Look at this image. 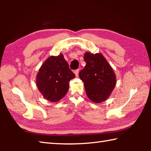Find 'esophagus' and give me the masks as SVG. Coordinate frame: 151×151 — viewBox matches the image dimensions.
Listing matches in <instances>:
<instances>
[{
  "label": "esophagus",
  "mask_w": 151,
  "mask_h": 151,
  "mask_svg": "<svg viewBox=\"0 0 151 151\" xmlns=\"http://www.w3.org/2000/svg\"><path fill=\"white\" fill-rule=\"evenodd\" d=\"M78 73H79V70L78 69L75 70V71H74V73L75 74V75H76V77H77V76H78Z\"/></svg>",
  "instance_id": "1"
}]
</instances>
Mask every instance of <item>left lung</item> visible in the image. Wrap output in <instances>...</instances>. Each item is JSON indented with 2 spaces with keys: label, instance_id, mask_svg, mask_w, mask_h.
I'll return each mask as SVG.
<instances>
[{
  "label": "left lung",
  "instance_id": "left-lung-1",
  "mask_svg": "<svg viewBox=\"0 0 151 151\" xmlns=\"http://www.w3.org/2000/svg\"><path fill=\"white\" fill-rule=\"evenodd\" d=\"M86 65L79 73L86 95L93 103H100L111 95L116 85V75L111 66L101 53L86 52Z\"/></svg>",
  "mask_w": 151,
  "mask_h": 151
}]
</instances>
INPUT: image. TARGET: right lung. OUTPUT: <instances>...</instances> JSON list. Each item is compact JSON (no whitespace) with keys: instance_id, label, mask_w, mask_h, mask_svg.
<instances>
[{"instance_id":"1","label":"right lung","mask_w":151,"mask_h":151,"mask_svg":"<svg viewBox=\"0 0 151 151\" xmlns=\"http://www.w3.org/2000/svg\"><path fill=\"white\" fill-rule=\"evenodd\" d=\"M75 77L63 54L51 56L40 66L37 76V86L45 99L57 102L65 96L70 81Z\"/></svg>"}]
</instances>
